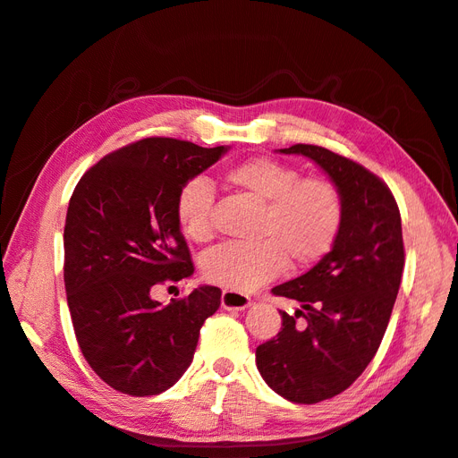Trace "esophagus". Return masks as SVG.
Listing matches in <instances>:
<instances>
[{"instance_id":"34e87169","label":"esophagus","mask_w":458,"mask_h":458,"mask_svg":"<svg viewBox=\"0 0 458 458\" xmlns=\"http://www.w3.org/2000/svg\"><path fill=\"white\" fill-rule=\"evenodd\" d=\"M221 303L226 310H243L250 305V297L243 292H235V290H223L221 295Z\"/></svg>"}]
</instances>
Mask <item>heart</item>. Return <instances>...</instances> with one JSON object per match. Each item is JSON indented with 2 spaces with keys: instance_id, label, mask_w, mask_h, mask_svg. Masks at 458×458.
I'll use <instances>...</instances> for the list:
<instances>
[{
  "instance_id": "heart-1",
  "label": "heart",
  "mask_w": 458,
  "mask_h": 458,
  "mask_svg": "<svg viewBox=\"0 0 458 458\" xmlns=\"http://www.w3.org/2000/svg\"><path fill=\"white\" fill-rule=\"evenodd\" d=\"M225 183L264 204L258 243L225 245L204 256L206 281L250 292L273 281L290 262L309 267L333 249L344 223V196L327 177H301L300 170L269 157L230 166ZM213 191L204 180L187 182L175 198V221L192 243L213 240Z\"/></svg>"
}]
</instances>
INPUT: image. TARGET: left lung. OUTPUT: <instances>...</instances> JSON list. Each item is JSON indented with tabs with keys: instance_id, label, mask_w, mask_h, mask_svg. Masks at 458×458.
Instances as JSON below:
<instances>
[{
	"instance_id": "8db88e82",
	"label": "left lung",
	"mask_w": 458,
	"mask_h": 458,
	"mask_svg": "<svg viewBox=\"0 0 458 458\" xmlns=\"http://www.w3.org/2000/svg\"><path fill=\"white\" fill-rule=\"evenodd\" d=\"M281 153L312 158L344 196L331 252L271 290L301 309L281 310V331L256 348L258 370L275 393L316 404L348 389L380 348L404 269L401 211L386 182L348 157L310 144Z\"/></svg>"
}]
</instances>
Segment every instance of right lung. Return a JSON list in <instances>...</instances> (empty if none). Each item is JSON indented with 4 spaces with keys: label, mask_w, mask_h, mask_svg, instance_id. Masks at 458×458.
I'll list each match as a JSON object with an SVG mask.
<instances>
[{
    "label": "right lung",
    "mask_w": 458,
    "mask_h": 458,
    "mask_svg": "<svg viewBox=\"0 0 458 458\" xmlns=\"http://www.w3.org/2000/svg\"><path fill=\"white\" fill-rule=\"evenodd\" d=\"M226 151L151 136L93 165L71 196L64 278L74 335L95 374L131 396L158 394L189 369L216 286L170 305L151 292L192 275L175 198Z\"/></svg>",
    "instance_id": "obj_1"
}]
</instances>
